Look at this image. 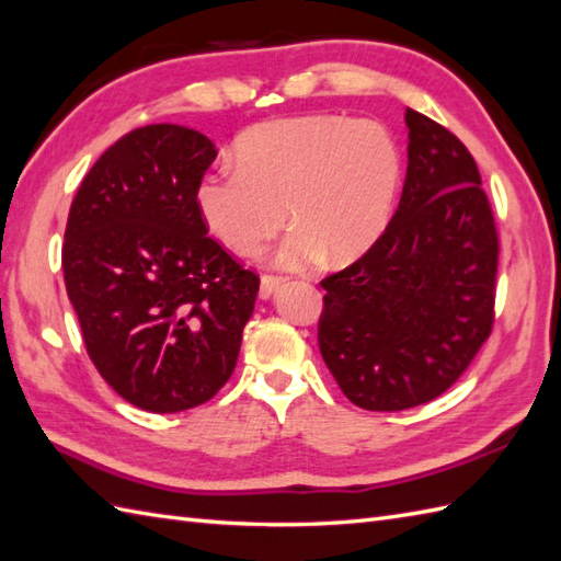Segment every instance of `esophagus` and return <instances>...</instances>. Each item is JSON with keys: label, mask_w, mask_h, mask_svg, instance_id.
Wrapping results in <instances>:
<instances>
[{"label": "esophagus", "mask_w": 561, "mask_h": 561, "mask_svg": "<svg viewBox=\"0 0 561 561\" xmlns=\"http://www.w3.org/2000/svg\"><path fill=\"white\" fill-rule=\"evenodd\" d=\"M283 285H285V278L271 276V273H266V276H262V290H259V295L268 299L271 295H276L283 288Z\"/></svg>", "instance_id": "obj_1"}]
</instances>
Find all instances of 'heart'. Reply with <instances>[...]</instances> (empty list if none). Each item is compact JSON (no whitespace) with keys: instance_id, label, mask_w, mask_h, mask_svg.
I'll return each instance as SVG.
<instances>
[{"instance_id":"b5f03b06","label":"heart","mask_w":561,"mask_h":561,"mask_svg":"<svg viewBox=\"0 0 561 561\" xmlns=\"http://www.w3.org/2000/svg\"><path fill=\"white\" fill-rule=\"evenodd\" d=\"M238 167L209 173L197 207L211 236L254 256L285 224L276 264L307 268L325 256L345 266L388 228L402 178L392 135L374 121L299 116L259 123L240 138Z\"/></svg>"}]
</instances>
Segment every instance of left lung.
Returning a JSON list of instances; mask_svg holds the SVG:
<instances>
[{"label":"left lung","instance_id":"obj_1","mask_svg":"<svg viewBox=\"0 0 561 561\" xmlns=\"http://www.w3.org/2000/svg\"><path fill=\"white\" fill-rule=\"evenodd\" d=\"M400 207L357 262L321 280L319 347L345 398L400 412L443 394L495 321L497 230L457 135L414 108Z\"/></svg>","mask_w":561,"mask_h":561}]
</instances>
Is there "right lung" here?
Returning <instances> with one entry per match:
<instances>
[{"label": "right lung", "mask_w": 561, "mask_h": 561, "mask_svg": "<svg viewBox=\"0 0 561 561\" xmlns=\"http://www.w3.org/2000/svg\"><path fill=\"white\" fill-rule=\"evenodd\" d=\"M214 159L193 128H135L94 161L68 211L61 266L85 350L145 412L209 402L254 311L259 276L207 236L197 207Z\"/></svg>", "instance_id": "1"}]
</instances>
